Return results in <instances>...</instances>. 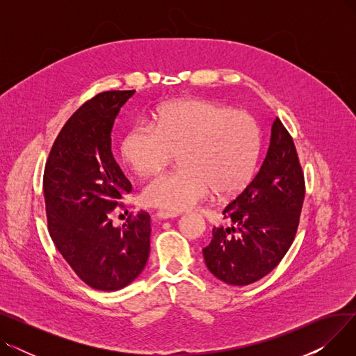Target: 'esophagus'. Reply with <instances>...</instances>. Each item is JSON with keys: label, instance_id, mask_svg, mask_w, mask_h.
Masks as SVG:
<instances>
[{"label": "esophagus", "instance_id": "obj_1", "mask_svg": "<svg viewBox=\"0 0 356 356\" xmlns=\"http://www.w3.org/2000/svg\"><path fill=\"white\" fill-rule=\"evenodd\" d=\"M156 216L159 219H172V218H177L179 213H176V212H167V211H157Z\"/></svg>", "mask_w": 356, "mask_h": 356}]
</instances>
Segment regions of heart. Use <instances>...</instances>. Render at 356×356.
<instances>
[{"mask_svg":"<svg viewBox=\"0 0 356 356\" xmlns=\"http://www.w3.org/2000/svg\"><path fill=\"white\" fill-rule=\"evenodd\" d=\"M120 153L138 176L159 173L179 154L181 168L148 181L141 200L147 207L180 212L212 191L228 197L247 188L261 153V131L247 111L209 99H180L157 111L156 128H131Z\"/></svg>","mask_w":356,"mask_h":356,"instance_id":"1","label":"heart"}]
</instances>
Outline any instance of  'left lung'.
<instances>
[{"mask_svg":"<svg viewBox=\"0 0 356 356\" xmlns=\"http://www.w3.org/2000/svg\"><path fill=\"white\" fill-rule=\"evenodd\" d=\"M305 193L296 145L277 117L258 173L222 212L232 227H215L203 248L209 271L232 286L251 284L273 271L293 244Z\"/></svg>","mask_w":356,"mask_h":356,"instance_id":"8db88e82","label":"left lung"}]
</instances>
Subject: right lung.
Returning <instances> with one entry per match:
<instances>
[{
	"label": "right lung",
	"instance_id": "1",
	"mask_svg": "<svg viewBox=\"0 0 356 356\" xmlns=\"http://www.w3.org/2000/svg\"><path fill=\"white\" fill-rule=\"evenodd\" d=\"M136 90H106L86 101L60 129L44 167L47 227L56 248L89 287L114 291L144 270L149 215L129 213L121 228L111 213L133 186L111 152V131Z\"/></svg>",
	"mask_w": 356,
	"mask_h": 356
}]
</instances>
